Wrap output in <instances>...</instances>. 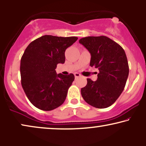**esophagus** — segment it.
Masks as SVG:
<instances>
[{
    "label": "esophagus",
    "instance_id": "1",
    "mask_svg": "<svg viewBox=\"0 0 146 146\" xmlns=\"http://www.w3.org/2000/svg\"><path fill=\"white\" fill-rule=\"evenodd\" d=\"M74 75H75V79L78 78V77H79L81 76V75L79 74V73H74Z\"/></svg>",
    "mask_w": 146,
    "mask_h": 146
}]
</instances>
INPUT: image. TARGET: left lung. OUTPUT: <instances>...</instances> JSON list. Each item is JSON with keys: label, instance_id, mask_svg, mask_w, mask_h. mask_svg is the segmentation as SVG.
Returning <instances> with one entry per match:
<instances>
[{"label": "left lung", "instance_id": "1", "mask_svg": "<svg viewBox=\"0 0 146 146\" xmlns=\"http://www.w3.org/2000/svg\"><path fill=\"white\" fill-rule=\"evenodd\" d=\"M91 54L90 66L99 70L98 79H87L86 86L81 89L83 98L96 108H106L119 98L125 86L129 65L123 48L106 36L81 38Z\"/></svg>", "mask_w": 146, "mask_h": 146}]
</instances>
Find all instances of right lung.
<instances>
[{"label": "right lung", "mask_w": 146, "mask_h": 146, "mask_svg": "<svg viewBox=\"0 0 146 146\" xmlns=\"http://www.w3.org/2000/svg\"><path fill=\"white\" fill-rule=\"evenodd\" d=\"M77 38L44 35L25 49L21 60V85L29 100L39 110H55L65 102L75 76L57 74L55 69L65 63V50Z\"/></svg>", "instance_id": "add662e5"}]
</instances>
